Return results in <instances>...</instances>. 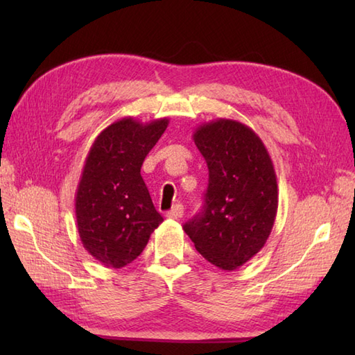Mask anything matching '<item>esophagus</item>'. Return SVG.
I'll return each instance as SVG.
<instances>
[{
    "label": "esophagus",
    "mask_w": 355,
    "mask_h": 355,
    "mask_svg": "<svg viewBox=\"0 0 355 355\" xmlns=\"http://www.w3.org/2000/svg\"><path fill=\"white\" fill-rule=\"evenodd\" d=\"M183 214H184V207L182 205H175L168 214H166V216L171 218V220H180V218L183 216Z\"/></svg>",
    "instance_id": "1"
}]
</instances>
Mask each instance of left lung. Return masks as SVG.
Returning a JSON list of instances; mask_svg holds the SVG:
<instances>
[{
	"mask_svg": "<svg viewBox=\"0 0 355 355\" xmlns=\"http://www.w3.org/2000/svg\"><path fill=\"white\" fill-rule=\"evenodd\" d=\"M193 141L209 168L205 206L183 225L195 248L221 270H236L258 253L273 229L277 182L259 135L232 119L200 125Z\"/></svg>",
	"mask_w": 355,
	"mask_h": 355,
	"instance_id": "8db88e82",
	"label": "left lung"
}]
</instances>
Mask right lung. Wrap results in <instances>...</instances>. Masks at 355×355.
<instances>
[{
    "instance_id": "right-lung-1",
    "label": "right lung",
    "mask_w": 355,
    "mask_h": 355,
    "mask_svg": "<svg viewBox=\"0 0 355 355\" xmlns=\"http://www.w3.org/2000/svg\"><path fill=\"white\" fill-rule=\"evenodd\" d=\"M169 119L123 117L97 135L78 184L76 223L85 250L108 268L131 263L162 224L140 175L143 160Z\"/></svg>"
}]
</instances>
